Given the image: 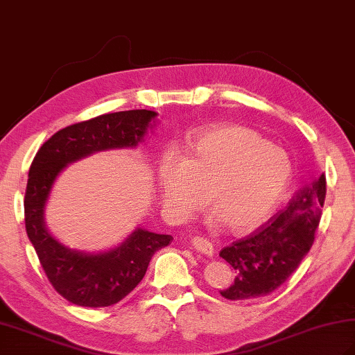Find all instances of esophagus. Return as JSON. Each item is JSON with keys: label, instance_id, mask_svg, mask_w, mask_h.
Returning <instances> with one entry per match:
<instances>
[{"label": "esophagus", "instance_id": "1", "mask_svg": "<svg viewBox=\"0 0 355 355\" xmlns=\"http://www.w3.org/2000/svg\"><path fill=\"white\" fill-rule=\"evenodd\" d=\"M190 243H192V246L195 248L196 252L202 253V255H205V257H213L214 248L208 240H205L202 237H193L192 240H190Z\"/></svg>", "mask_w": 355, "mask_h": 355}]
</instances>
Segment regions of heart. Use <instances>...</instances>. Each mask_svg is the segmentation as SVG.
<instances>
[{
	"mask_svg": "<svg viewBox=\"0 0 355 355\" xmlns=\"http://www.w3.org/2000/svg\"><path fill=\"white\" fill-rule=\"evenodd\" d=\"M293 174L285 150L244 127H223L193 135L186 159L165 154L159 166L163 208L174 220H186L208 202L214 220L234 232L264 223L284 195Z\"/></svg>",
	"mask_w": 355,
	"mask_h": 355,
	"instance_id": "b5f03b06",
	"label": "heart"
}]
</instances>
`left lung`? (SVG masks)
Segmentation results:
<instances>
[{
    "label": "left lung",
    "mask_w": 355,
    "mask_h": 355,
    "mask_svg": "<svg viewBox=\"0 0 355 355\" xmlns=\"http://www.w3.org/2000/svg\"><path fill=\"white\" fill-rule=\"evenodd\" d=\"M325 175L300 189L284 211L248 239L220 250L235 270L234 284L220 291L228 300L264 297L277 289L298 268L311 250L325 201Z\"/></svg>",
    "instance_id": "left-lung-1"
}]
</instances>
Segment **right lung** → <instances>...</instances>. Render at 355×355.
<instances>
[{"label":"right lung","mask_w":355,"mask_h":355,"mask_svg":"<svg viewBox=\"0 0 355 355\" xmlns=\"http://www.w3.org/2000/svg\"><path fill=\"white\" fill-rule=\"evenodd\" d=\"M157 112L133 109L105 114L61 129L44 142L31 163L24 210L26 235L57 293L84 307H106L138 286L150 261L171 235L136 228L105 252L70 249L48 231L44 208L57 177L70 163L106 150L136 148L156 123Z\"/></svg>","instance_id":"add662e5"}]
</instances>
